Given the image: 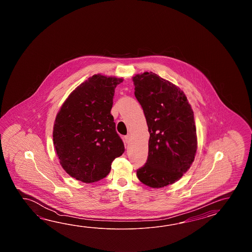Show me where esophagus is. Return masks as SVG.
Listing matches in <instances>:
<instances>
[{
    "label": "esophagus",
    "instance_id": "34e87169",
    "mask_svg": "<svg viewBox=\"0 0 252 252\" xmlns=\"http://www.w3.org/2000/svg\"><path fill=\"white\" fill-rule=\"evenodd\" d=\"M130 139H131V137H130V135H127V136H125V138H124V140H125V143H126V145L129 144V142H130Z\"/></svg>",
    "mask_w": 252,
    "mask_h": 252
}]
</instances>
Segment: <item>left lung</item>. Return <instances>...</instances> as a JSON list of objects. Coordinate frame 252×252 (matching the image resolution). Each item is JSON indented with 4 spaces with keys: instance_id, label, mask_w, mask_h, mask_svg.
Returning <instances> with one entry per match:
<instances>
[{
    "instance_id": "obj_1",
    "label": "left lung",
    "mask_w": 252,
    "mask_h": 252,
    "mask_svg": "<svg viewBox=\"0 0 252 252\" xmlns=\"http://www.w3.org/2000/svg\"><path fill=\"white\" fill-rule=\"evenodd\" d=\"M132 81L150 132L148 160L137 177L150 188H164L178 181L194 160L197 136L193 109L178 86L157 74H137Z\"/></svg>"
}]
</instances>
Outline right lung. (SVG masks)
Wrapping results in <instances>:
<instances>
[{
  "label": "right lung",
  "mask_w": 252,
  "mask_h": 252,
  "mask_svg": "<svg viewBox=\"0 0 252 252\" xmlns=\"http://www.w3.org/2000/svg\"><path fill=\"white\" fill-rule=\"evenodd\" d=\"M123 77L97 74L71 92L59 109L53 143L59 163L70 177L90 184L107 176L124 145L111 114L114 90Z\"/></svg>",
  "instance_id": "obj_1"
}]
</instances>
